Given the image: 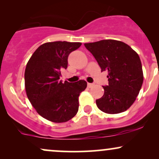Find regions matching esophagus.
Here are the masks:
<instances>
[{
    "label": "esophagus",
    "instance_id": "esophagus-1",
    "mask_svg": "<svg viewBox=\"0 0 159 159\" xmlns=\"http://www.w3.org/2000/svg\"><path fill=\"white\" fill-rule=\"evenodd\" d=\"M93 86H94L93 84H91V83L87 84V87H89V88H91V87H93Z\"/></svg>",
    "mask_w": 159,
    "mask_h": 159
}]
</instances>
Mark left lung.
<instances>
[{
    "label": "left lung",
    "instance_id": "left-lung-1",
    "mask_svg": "<svg viewBox=\"0 0 159 159\" xmlns=\"http://www.w3.org/2000/svg\"><path fill=\"white\" fill-rule=\"evenodd\" d=\"M102 72L107 71L108 85L96 101L99 110L106 114H119L131 107L139 93L143 81V69L138 54L123 42L103 39L85 43Z\"/></svg>",
    "mask_w": 159,
    "mask_h": 159
}]
</instances>
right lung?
I'll list each match as a JSON object with an SVG mask.
<instances>
[{
    "mask_svg": "<svg viewBox=\"0 0 159 159\" xmlns=\"http://www.w3.org/2000/svg\"><path fill=\"white\" fill-rule=\"evenodd\" d=\"M81 43L52 42L43 44L27 62L25 84L29 101L40 116L54 123H65L74 117L79 107L78 96L87 82L60 80L61 70L66 69L69 54Z\"/></svg>",
    "mask_w": 159,
    "mask_h": 159,
    "instance_id": "add662e5",
    "label": "right lung"
}]
</instances>
